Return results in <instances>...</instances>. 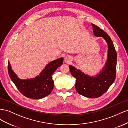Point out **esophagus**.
<instances>
[{"instance_id": "obj_1", "label": "esophagus", "mask_w": 128, "mask_h": 128, "mask_svg": "<svg viewBox=\"0 0 128 128\" xmlns=\"http://www.w3.org/2000/svg\"><path fill=\"white\" fill-rule=\"evenodd\" d=\"M64 61H65V62H66V63H68L69 62L71 61V57L68 56H66L64 58Z\"/></svg>"}]
</instances>
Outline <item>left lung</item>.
<instances>
[{
  "instance_id": "obj_1",
  "label": "left lung",
  "mask_w": 128,
  "mask_h": 128,
  "mask_svg": "<svg viewBox=\"0 0 128 128\" xmlns=\"http://www.w3.org/2000/svg\"><path fill=\"white\" fill-rule=\"evenodd\" d=\"M92 26L94 35L102 37L107 43L108 58L104 68L95 76L86 75L72 65H69V68L72 76L76 79L75 87L77 92L87 98H96L106 92L115 81L117 53L112 41L106 32L96 24Z\"/></svg>"
}]
</instances>
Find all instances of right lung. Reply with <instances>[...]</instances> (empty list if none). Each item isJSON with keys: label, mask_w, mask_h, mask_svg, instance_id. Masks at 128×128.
Listing matches in <instances>:
<instances>
[{"label": "right lung", "mask_w": 128, "mask_h": 128, "mask_svg": "<svg viewBox=\"0 0 128 128\" xmlns=\"http://www.w3.org/2000/svg\"><path fill=\"white\" fill-rule=\"evenodd\" d=\"M63 58L54 60L46 65L39 76L30 79H20L12 70L10 62L8 72L12 81L21 93L26 97L40 99L48 96L52 92L54 82L52 79L54 72L63 64Z\"/></svg>", "instance_id": "1"}]
</instances>
